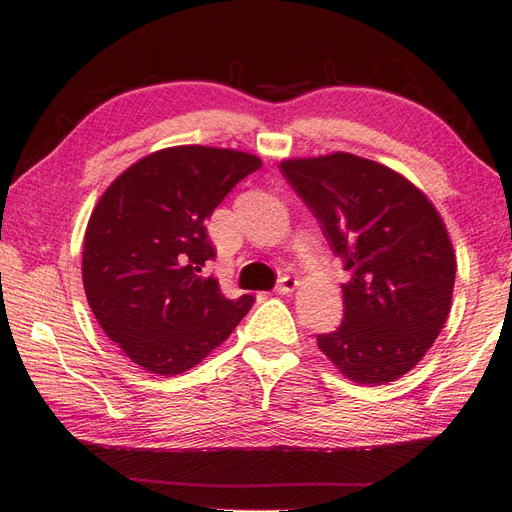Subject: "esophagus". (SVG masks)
<instances>
[{"label": "esophagus", "instance_id": "esophagus-1", "mask_svg": "<svg viewBox=\"0 0 512 512\" xmlns=\"http://www.w3.org/2000/svg\"><path fill=\"white\" fill-rule=\"evenodd\" d=\"M297 286H299L297 277H281L279 284H277V292H279V295H290V292H295Z\"/></svg>", "mask_w": 512, "mask_h": 512}]
</instances>
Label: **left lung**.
<instances>
[{
  "label": "left lung",
  "instance_id": "1",
  "mask_svg": "<svg viewBox=\"0 0 512 512\" xmlns=\"http://www.w3.org/2000/svg\"><path fill=\"white\" fill-rule=\"evenodd\" d=\"M345 262L343 323L319 350L358 385L416 367L449 317L455 253L440 213L416 184L345 151L281 162Z\"/></svg>",
  "mask_w": 512,
  "mask_h": 512
}]
</instances>
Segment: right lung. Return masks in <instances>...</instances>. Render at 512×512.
I'll list each match as a JSON object with an SVG mask.
<instances>
[{
  "mask_svg": "<svg viewBox=\"0 0 512 512\" xmlns=\"http://www.w3.org/2000/svg\"><path fill=\"white\" fill-rule=\"evenodd\" d=\"M262 160L180 145L127 167L90 215L83 288L103 332L151 374L176 376L222 345L255 303L226 299L202 268L215 257L204 222Z\"/></svg>",
  "mask_w": 512,
  "mask_h": 512,
  "instance_id": "1",
  "label": "right lung"
}]
</instances>
